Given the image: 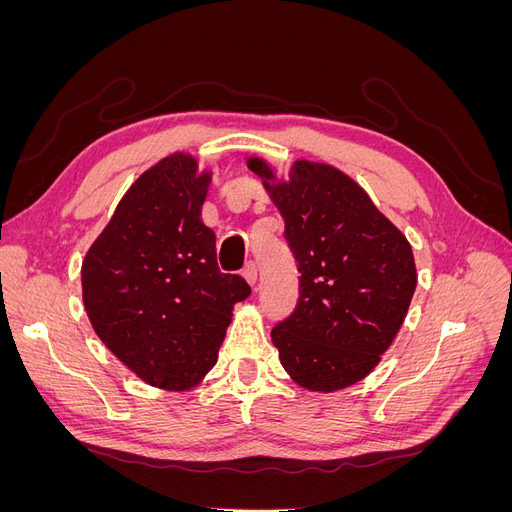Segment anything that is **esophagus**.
<instances>
[{"instance_id": "obj_1", "label": "esophagus", "mask_w": 512, "mask_h": 512, "mask_svg": "<svg viewBox=\"0 0 512 512\" xmlns=\"http://www.w3.org/2000/svg\"><path fill=\"white\" fill-rule=\"evenodd\" d=\"M243 277H245L247 284H250V286H254V284L258 282V267H256V262H247L245 269H243Z\"/></svg>"}]
</instances>
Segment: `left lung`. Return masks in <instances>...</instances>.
<instances>
[{
    "mask_svg": "<svg viewBox=\"0 0 512 512\" xmlns=\"http://www.w3.org/2000/svg\"><path fill=\"white\" fill-rule=\"evenodd\" d=\"M247 166L280 209L301 273L297 307L271 331L280 361L303 389H346L404 324L416 288L412 247L342 170L299 160L288 181H275L265 160Z\"/></svg>",
    "mask_w": 512,
    "mask_h": 512,
    "instance_id": "left-lung-1",
    "label": "left lung"
}]
</instances>
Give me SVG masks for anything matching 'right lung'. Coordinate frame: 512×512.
Instances as JSON below:
<instances>
[{
	"label": "right lung",
	"instance_id": "1",
	"mask_svg": "<svg viewBox=\"0 0 512 512\" xmlns=\"http://www.w3.org/2000/svg\"><path fill=\"white\" fill-rule=\"evenodd\" d=\"M211 173L173 153L138 177L83 260V303L104 346L134 374L188 391L218 361L232 307L250 297L222 273L200 209Z\"/></svg>",
	"mask_w": 512,
	"mask_h": 512
}]
</instances>
